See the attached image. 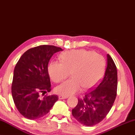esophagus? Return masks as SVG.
<instances>
[{
    "instance_id": "esophagus-1",
    "label": "esophagus",
    "mask_w": 135,
    "mask_h": 135,
    "mask_svg": "<svg viewBox=\"0 0 135 135\" xmlns=\"http://www.w3.org/2000/svg\"><path fill=\"white\" fill-rule=\"evenodd\" d=\"M68 97H65V96H63V95H59V99H65V98H67Z\"/></svg>"
}]
</instances>
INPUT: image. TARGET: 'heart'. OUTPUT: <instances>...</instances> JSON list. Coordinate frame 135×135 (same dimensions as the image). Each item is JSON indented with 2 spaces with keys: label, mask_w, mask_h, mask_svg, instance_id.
Returning a JSON list of instances; mask_svg holds the SVG:
<instances>
[{
  "label": "heart",
  "mask_w": 135,
  "mask_h": 135,
  "mask_svg": "<svg viewBox=\"0 0 135 135\" xmlns=\"http://www.w3.org/2000/svg\"><path fill=\"white\" fill-rule=\"evenodd\" d=\"M61 62H52L48 66V73L54 82L63 81L71 73V78L56 87L60 95L68 97L79 92L81 87L90 89L97 83L103 75L105 62L101 55L79 49L64 52Z\"/></svg>",
  "instance_id": "b5f03b06"
}]
</instances>
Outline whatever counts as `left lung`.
Returning <instances> with one entry per match:
<instances>
[{
    "mask_svg": "<svg viewBox=\"0 0 135 135\" xmlns=\"http://www.w3.org/2000/svg\"><path fill=\"white\" fill-rule=\"evenodd\" d=\"M117 72L114 62L107 55V66L98 86L85 94L72 109V115L86 126H94L103 120L111 110L117 95Z\"/></svg>",
    "mask_w": 135,
    "mask_h": 135,
    "instance_id": "1",
    "label": "left lung"
}]
</instances>
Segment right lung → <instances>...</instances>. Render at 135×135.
Wrapping results in <instances>:
<instances>
[{
  "label": "right lung",
  "mask_w": 135,
  "mask_h": 135,
  "mask_svg": "<svg viewBox=\"0 0 135 135\" xmlns=\"http://www.w3.org/2000/svg\"><path fill=\"white\" fill-rule=\"evenodd\" d=\"M63 51L52 45H40L30 48L21 57L15 67L11 94L15 106L28 119H37L49 113L56 95H42L51 90L48 65L54 53Z\"/></svg>",
  "instance_id": "1"
}]
</instances>
